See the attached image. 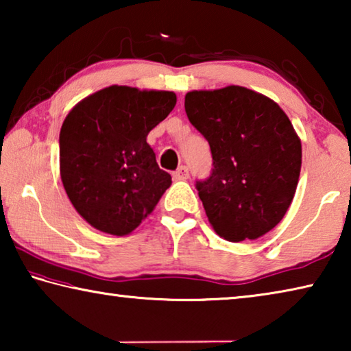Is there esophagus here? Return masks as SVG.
Segmentation results:
<instances>
[{"mask_svg":"<svg viewBox=\"0 0 351 351\" xmlns=\"http://www.w3.org/2000/svg\"><path fill=\"white\" fill-rule=\"evenodd\" d=\"M173 178L178 181H184L187 180L189 178V169L186 167V165H181V167H178V170L173 173Z\"/></svg>","mask_w":351,"mask_h":351,"instance_id":"1","label":"esophagus"}]
</instances>
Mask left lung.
Listing matches in <instances>:
<instances>
[{"label":"left lung","instance_id":"8db88e82","mask_svg":"<svg viewBox=\"0 0 351 351\" xmlns=\"http://www.w3.org/2000/svg\"><path fill=\"white\" fill-rule=\"evenodd\" d=\"M184 106L210 145L213 169L197 190L213 230L234 243L269 232L300 175L302 144L288 116L274 100L237 85L190 91Z\"/></svg>","mask_w":351,"mask_h":351}]
</instances>
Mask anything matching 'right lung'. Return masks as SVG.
<instances>
[{
  "instance_id": "obj_1",
  "label": "right lung",
  "mask_w": 351,
  "mask_h": 351,
  "mask_svg": "<svg viewBox=\"0 0 351 351\" xmlns=\"http://www.w3.org/2000/svg\"><path fill=\"white\" fill-rule=\"evenodd\" d=\"M175 105L171 91L112 85L69 111L60 130V176L93 228L128 235L170 187L171 176L159 169L147 134Z\"/></svg>"
}]
</instances>
